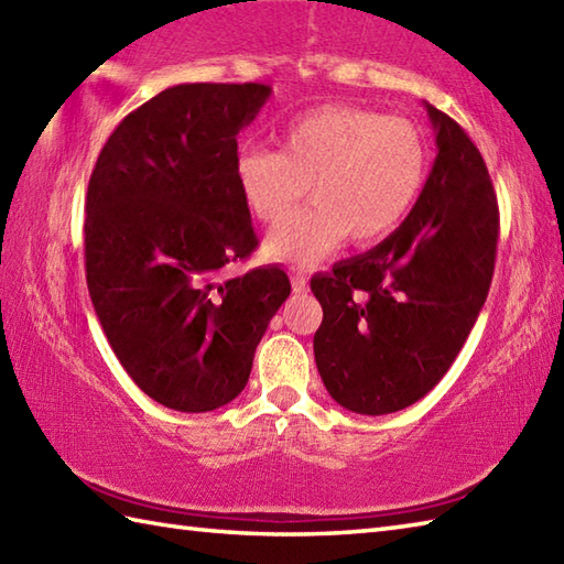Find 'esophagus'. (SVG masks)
Instances as JSON below:
<instances>
[{"instance_id":"34e87169","label":"esophagus","mask_w":564,"mask_h":564,"mask_svg":"<svg viewBox=\"0 0 564 564\" xmlns=\"http://www.w3.org/2000/svg\"><path fill=\"white\" fill-rule=\"evenodd\" d=\"M293 291L295 293H305L307 291V279H305V273L303 271H293Z\"/></svg>"}]
</instances>
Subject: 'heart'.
<instances>
[{
    "label": "heart",
    "mask_w": 564,
    "mask_h": 564,
    "mask_svg": "<svg viewBox=\"0 0 564 564\" xmlns=\"http://www.w3.org/2000/svg\"><path fill=\"white\" fill-rule=\"evenodd\" d=\"M281 150L245 145L235 178L259 220H279L314 186L316 206L273 225L263 251L275 261L313 267L346 235L373 245L410 218L426 186L431 152L422 130L358 106L329 104L281 130Z\"/></svg>",
    "instance_id": "1"
}]
</instances>
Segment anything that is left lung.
Masks as SVG:
<instances>
[{
    "instance_id": "8db88e82",
    "label": "left lung",
    "mask_w": 564,
    "mask_h": 564,
    "mask_svg": "<svg viewBox=\"0 0 564 564\" xmlns=\"http://www.w3.org/2000/svg\"><path fill=\"white\" fill-rule=\"evenodd\" d=\"M424 106L438 152L410 218L310 281L322 305L317 370L356 414L400 412L446 376L495 273L499 208L482 154L453 118Z\"/></svg>"
}]
</instances>
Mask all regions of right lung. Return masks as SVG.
<instances>
[{
	"label": "right lung",
	"mask_w": 564,
	"mask_h": 564,
	"mask_svg": "<svg viewBox=\"0 0 564 564\" xmlns=\"http://www.w3.org/2000/svg\"><path fill=\"white\" fill-rule=\"evenodd\" d=\"M267 84H176L128 113L94 166L84 218L91 305L135 386L176 412L245 390L291 281L259 267L220 281L257 247L235 178L239 130Z\"/></svg>",
	"instance_id": "right-lung-1"
}]
</instances>
